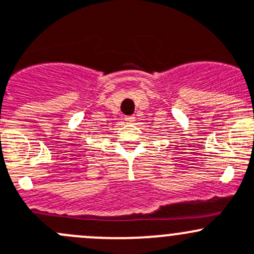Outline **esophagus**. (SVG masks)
<instances>
[{"label": "esophagus", "mask_w": 254, "mask_h": 254, "mask_svg": "<svg viewBox=\"0 0 254 254\" xmlns=\"http://www.w3.org/2000/svg\"><path fill=\"white\" fill-rule=\"evenodd\" d=\"M134 120H136V118H134L133 116H128V117H126V118H125V121H126V122H127V123H133Z\"/></svg>", "instance_id": "esophagus-1"}]
</instances>
